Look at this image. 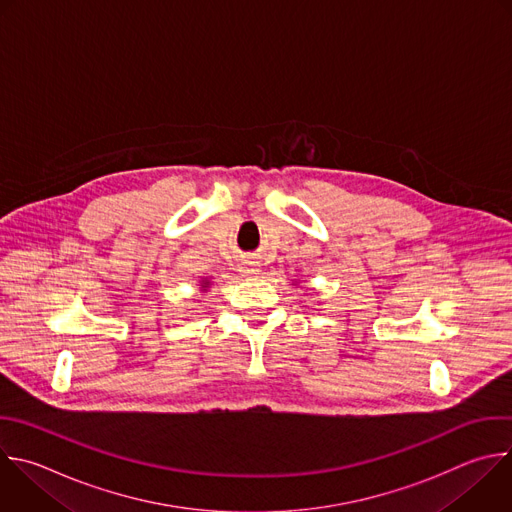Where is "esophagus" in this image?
<instances>
[{"mask_svg":"<svg viewBox=\"0 0 512 512\" xmlns=\"http://www.w3.org/2000/svg\"><path fill=\"white\" fill-rule=\"evenodd\" d=\"M241 273H243V277H255V275H259V269H257V265H255V263L247 261V263H243Z\"/></svg>","mask_w":512,"mask_h":512,"instance_id":"obj_1","label":"esophagus"}]
</instances>
